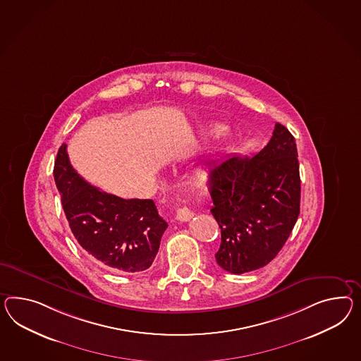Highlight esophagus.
I'll list each match as a JSON object with an SVG mask.
<instances>
[{"label": "esophagus", "instance_id": "esophagus-1", "mask_svg": "<svg viewBox=\"0 0 361 361\" xmlns=\"http://www.w3.org/2000/svg\"><path fill=\"white\" fill-rule=\"evenodd\" d=\"M192 217H194V212H192V211H190L187 207L179 208V209L176 211V219L178 221H188V220H191Z\"/></svg>", "mask_w": 361, "mask_h": 361}]
</instances>
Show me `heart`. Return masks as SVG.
Here are the masks:
<instances>
[{"instance_id": "obj_1", "label": "heart", "mask_w": 361, "mask_h": 361, "mask_svg": "<svg viewBox=\"0 0 361 361\" xmlns=\"http://www.w3.org/2000/svg\"><path fill=\"white\" fill-rule=\"evenodd\" d=\"M220 128L217 127V126H211V127H208V128H205V130H203L204 132H214V130H219ZM197 173H199V176H208V169H205V167H200L199 170H197Z\"/></svg>"}]
</instances>
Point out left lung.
I'll list each match as a JSON object with an SVG mask.
<instances>
[{"mask_svg": "<svg viewBox=\"0 0 361 361\" xmlns=\"http://www.w3.org/2000/svg\"><path fill=\"white\" fill-rule=\"evenodd\" d=\"M295 137L280 123L254 157L225 158L209 170L211 213L221 228L216 260L240 275L264 267L287 242L300 214Z\"/></svg>", "mask_w": 361, "mask_h": 361, "instance_id": "left-lung-1", "label": "left lung"}]
</instances>
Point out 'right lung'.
<instances>
[{"label": "right lung", "instance_id": "1", "mask_svg": "<svg viewBox=\"0 0 361 361\" xmlns=\"http://www.w3.org/2000/svg\"><path fill=\"white\" fill-rule=\"evenodd\" d=\"M54 176L71 231L89 255L118 272L152 266L167 228L153 200H127L89 185L71 165L65 144Z\"/></svg>", "mask_w": 361, "mask_h": 361}]
</instances>
